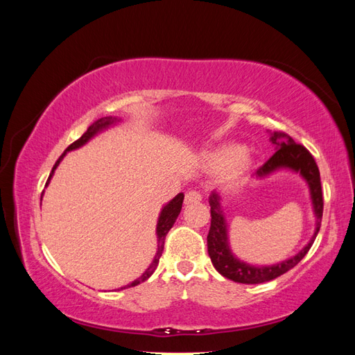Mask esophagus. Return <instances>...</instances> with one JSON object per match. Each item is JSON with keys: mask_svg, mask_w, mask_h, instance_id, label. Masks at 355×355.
<instances>
[{"mask_svg": "<svg viewBox=\"0 0 355 355\" xmlns=\"http://www.w3.org/2000/svg\"><path fill=\"white\" fill-rule=\"evenodd\" d=\"M201 201V194L198 191H188L185 194V204H192Z\"/></svg>", "mask_w": 355, "mask_h": 355, "instance_id": "34e87169", "label": "esophagus"}]
</instances>
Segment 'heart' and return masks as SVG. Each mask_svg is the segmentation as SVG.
<instances>
[{"instance_id": "b5f03b06", "label": "heart", "mask_w": 355, "mask_h": 355, "mask_svg": "<svg viewBox=\"0 0 355 355\" xmlns=\"http://www.w3.org/2000/svg\"><path fill=\"white\" fill-rule=\"evenodd\" d=\"M206 164L216 171H222V179L230 185L239 184L253 166V157L239 144H225L202 155Z\"/></svg>"}]
</instances>
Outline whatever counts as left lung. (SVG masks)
I'll list each match as a JSON object with an SVG mask.
<instances>
[{
  "label": "left lung",
  "instance_id": "obj_1",
  "mask_svg": "<svg viewBox=\"0 0 355 355\" xmlns=\"http://www.w3.org/2000/svg\"><path fill=\"white\" fill-rule=\"evenodd\" d=\"M270 141L275 145L277 151L262 167L256 170V176L262 179L270 176L274 171L280 168L296 171V173L302 176L309 187L311 201H313V209L317 219L315 231L304 249L290 257V259L265 266L245 263L240 261L230 249L228 225L220 206V196L218 192L213 191L209 197L211 222L207 235V250L211 263L216 268V271L225 278H228V280H232L235 283L259 284L265 282H271L274 278L286 274L304 259V256L309 252L311 245H313L321 227V218H323V192H321L320 171L314 157L309 154L305 146L296 144L293 139L284 132L271 133Z\"/></svg>",
  "mask_w": 355,
  "mask_h": 355
}]
</instances>
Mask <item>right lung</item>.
<instances>
[{"instance_id":"obj_1","label":"right lung","mask_w":355,"mask_h":355,"mask_svg":"<svg viewBox=\"0 0 355 355\" xmlns=\"http://www.w3.org/2000/svg\"><path fill=\"white\" fill-rule=\"evenodd\" d=\"M120 121H121L120 118H115V116H103V118H101V120L94 121V123L87 128V132H85V133L78 139V141H75L73 144H71V145L65 149V153H63V154L59 157V159L56 161V164L53 166V168H51V173H50V176H49V179H47L46 187L49 185V182H50L53 173H55V170L58 168L59 163L63 159V157L67 155L68 151H72V149H77V148L83 146L84 144H87L92 137H94L96 135L101 133L102 130H105V128H108L110 125H112V124H115V123H120ZM41 198H42V194H41ZM182 202H184V194H182V192H180V194H178L173 200L168 201V202L166 204V206L163 207V210H161L158 222H157L158 250H157V254H155V257H154V261L151 262V265H149L148 270H146L141 277L137 278V280H135V282H132L130 284H127V286H124V287H121V288H118V290H123V288H125V287H133V286L141 284V283H144L145 280H148V278L154 274V271L157 270V266H158L159 257H161V254H163L166 235H167V232L170 231V228L173 227V223L176 222L178 216H179V213H180V210H182Z\"/></svg>"}]
</instances>
